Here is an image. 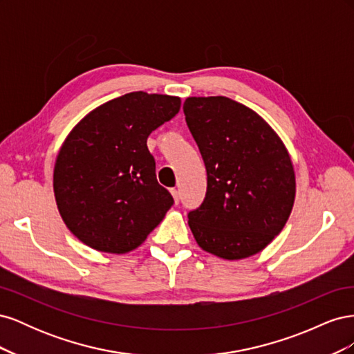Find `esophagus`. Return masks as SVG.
Listing matches in <instances>:
<instances>
[{
	"label": "esophagus",
	"instance_id": "1",
	"mask_svg": "<svg viewBox=\"0 0 354 354\" xmlns=\"http://www.w3.org/2000/svg\"><path fill=\"white\" fill-rule=\"evenodd\" d=\"M171 195L174 198V202L178 203L180 202V192L177 189H171Z\"/></svg>",
	"mask_w": 354,
	"mask_h": 354
}]
</instances>
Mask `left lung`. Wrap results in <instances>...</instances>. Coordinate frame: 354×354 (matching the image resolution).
I'll use <instances>...</instances> for the list:
<instances>
[{
	"label": "left lung",
	"mask_w": 354,
	"mask_h": 354,
	"mask_svg": "<svg viewBox=\"0 0 354 354\" xmlns=\"http://www.w3.org/2000/svg\"><path fill=\"white\" fill-rule=\"evenodd\" d=\"M183 111L207 168L205 199L187 216L198 245L224 260L263 251L294 207L283 142L259 113L224 95L187 97Z\"/></svg>",
	"instance_id": "1"
}]
</instances>
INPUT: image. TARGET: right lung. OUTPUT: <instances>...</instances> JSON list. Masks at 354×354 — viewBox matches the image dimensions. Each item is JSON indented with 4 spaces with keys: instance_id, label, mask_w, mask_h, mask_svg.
<instances>
[{
    "instance_id": "obj_1",
    "label": "right lung",
    "mask_w": 354,
    "mask_h": 354,
    "mask_svg": "<svg viewBox=\"0 0 354 354\" xmlns=\"http://www.w3.org/2000/svg\"><path fill=\"white\" fill-rule=\"evenodd\" d=\"M180 97L134 91L100 104L72 128L56 158L53 189L66 227L90 248L140 246L174 203L155 174L147 137L174 118Z\"/></svg>"
}]
</instances>
